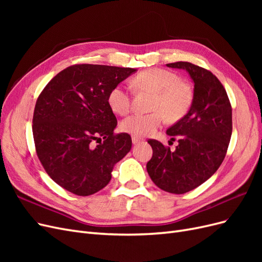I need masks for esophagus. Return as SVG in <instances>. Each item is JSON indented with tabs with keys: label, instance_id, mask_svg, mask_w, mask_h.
<instances>
[{
	"label": "esophagus",
	"instance_id": "34e87169",
	"mask_svg": "<svg viewBox=\"0 0 262 262\" xmlns=\"http://www.w3.org/2000/svg\"><path fill=\"white\" fill-rule=\"evenodd\" d=\"M143 141L142 139H140V138H137V137H132V143L136 145V144H138V143H141V142Z\"/></svg>",
	"mask_w": 262,
	"mask_h": 262
}]
</instances>
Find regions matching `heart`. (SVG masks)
Masks as SVG:
<instances>
[{
    "mask_svg": "<svg viewBox=\"0 0 262 262\" xmlns=\"http://www.w3.org/2000/svg\"><path fill=\"white\" fill-rule=\"evenodd\" d=\"M133 85L140 91L154 94L150 109L154 113L133 114L123 119L121 130L133 137H147L164 123L165 117L170 122L180 120L189 112L193 100L192 87L181 81L171 71L148 69L133 78ZM108 104L113 112L125 115L131 107V96L124 85H117L109 92Z\"/></svg>",
    "mask_w": 262,
    "mask_h": 262,
    "instance_id": "b5f03b06",
    "label": "heart"
}]
</instances>
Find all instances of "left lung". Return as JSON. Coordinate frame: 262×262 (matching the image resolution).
<instances>
[{"instance_id":"left-lung-1","label":"left lung","mask_w":262,"mask_h":262,"mask_svg":"<svg viewBox=\"0 0 262 262\" xmlns=\"http://www.w3.org/2000/svg\"><path fill=\"white\" fill-rule=\"evenodd\" d=\"M166 66L189 74L193 100L188 114L166 131L178 140L173 152L161 142L148 141L153 156L146 169L158 188L181 194L207 181L223 162L232 137V107L223 85L210 71L189 62Z\"/></svg>"}]
</instances>
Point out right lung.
Wrapping results in <instances>:
<instances>
[{
  "mask_svg": "<svg viewBox=\"0 0 262 262\" xmlns=\"http://www.w3.org/2000/svg\"><path fill=\"white\" fill-rule=\"evenodd\" d=\"M137 71L72 66L55 75L38 97L33 119L37 155L51 179L68 191L96 193L109 184L114 165L130 152L129 134H114L117 118L108 95Z\"/></svg>",
  "mask_w": 262,
  "mask_h": 262,
  "instance_id": "1",
  "label": "right lung"
}]
</instances>
